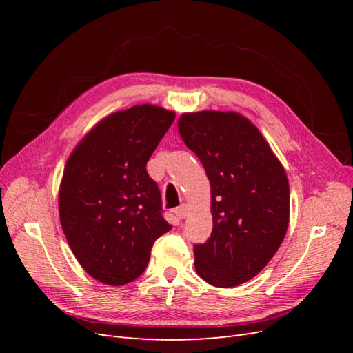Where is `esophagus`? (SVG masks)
Instances as JSON below:
<instances>
[{
  "label": "esophagus",
  "mask_w": 353,
  "mask_h": 353,
  "mask_svg": "<svg viewBox=\"0 0 353 353\" xmlns=\"http://www.w3.org/2000/svg\"><path fill=\"white\" fill-rule=\"evenodd\" d=\"M174 213H175V215H176L179 219H184V218L188 216V208H187L185 205H183V206L176 208V209L174 210Z\"/></svg>",
  "instance_id": "1"
}]
</instances>
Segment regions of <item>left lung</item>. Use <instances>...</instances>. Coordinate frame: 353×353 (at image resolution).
Returning <instances> with one entry per match:
<instances>
[{"label":"left lung","instance_id":"obj_1","mask_svg":"<svg viewBox=\"0 0 353 353\" xmlns=\"http://www.w3.org/2000/svg\"><path fill=\"white\" fill-rule=\"evenodd\" d=\"M178 130L212 190L213 228L206 243L194 244L196 271L215 287H236L258 275L284 240L287 175L258 128L239 113H185Z\"/></svg>","mask_w":353,"mask_h":353}]
</instances>
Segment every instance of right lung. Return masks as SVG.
Instances as JSON below:
<instances>
[{"label": "right lung", "mask_w": 353, "mask_h": 353, "mask_svg": "<svg viewBox=\"0 0 353 353\" xmlns=\"http://www.w3.org/2000/svg\"><path fill=\"white\" fill-rule=\"evenodd\" d=\"M175 113L143 104L103 119L70 154L59 193L63 232L82 268L109 285L140 276L170 228L145 165Z\"/></svg>", "instance_id": "right-lung-1"}]
</instances>
